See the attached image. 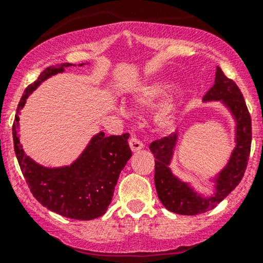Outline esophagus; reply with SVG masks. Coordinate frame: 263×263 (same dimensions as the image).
Wrapping results in <instances>:
<instances>
[{
  "mask_svg": "<svg viewBox=\"0 0 263 263\" xmlns=\"http://www.w3.org/2000/svg\"><path fill=\"white\" fill-rule=\"evenodd\" d=\"M129 146H131L132 151L141 150L144 147V142L140 141L136 136H131V139H129Z\"/></svg>",
  "mask_w": 263,
  "mask_h": 263,
  "instance_id": "1",
  "label": "esophagus"
}]
</instances>
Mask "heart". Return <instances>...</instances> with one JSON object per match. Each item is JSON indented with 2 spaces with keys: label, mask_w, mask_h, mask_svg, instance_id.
<instances>
[{
  "label": "heart",
  "mask_w": 263,
  "mask_h": 263,
  "mask_svg": "<svg viewBox=\"0 0 263 263\" xmlns=\"http://www.w3.org/2000/svg\"><path fill=\"white\" fill-rule=\"evenodd\" d=\"M171 85L165 82L160 84H154L151 86L145 87L141 92L136 97V104L142 108H151L160 104L168 95ZM156 124L161 129H169L173 127L174 121H176V115L172 108H164L156 115Z\"/></svg>",
  "instance_id": "heart-1"
}]
</instances>
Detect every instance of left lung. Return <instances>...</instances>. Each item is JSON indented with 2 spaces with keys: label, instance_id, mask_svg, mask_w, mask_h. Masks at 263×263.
<instances>
[{
  "label": "left lung",
  "instance_id": "8db88e82",
  "mask_svg": "<svg viewBox=\"0 0 263 263\" xmlns=\"http://www.w3.org/2000/svg\"><path fill=\"white\" fill-rule=\"evenodd\" d=\"M203 100H222L237 121V146L233 151L228 165L216 178V193L213 197L203 198L187 183L179 181L169 169L177 135L155 140L150 150L155 158V187L159 200L169 211L181 215H197L211 210L221 202L242 181L248 164L252 142L251 115L242 91L232 79L227 78L220 67H216L215 84L203 95Z\"/></svg>",
  "mask_w": 263,
  "mask_h": 263
}]
</instances>
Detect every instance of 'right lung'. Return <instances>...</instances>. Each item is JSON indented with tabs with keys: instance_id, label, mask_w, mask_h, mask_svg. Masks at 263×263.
<instances>
[{
	"instance_id": "right-lung-1",
	"label": "right lung",
	"mask_w": 263,
	"mask_h": 263,
	"mask_svg": "<svg viewBox=\"0 0 263 263\" xmlns=\"http://www.w3.org/2000/svg\"><path fill=\"white\" fill-rule=\"evenodd\" d=\"M72 63L47 67L24 91L12 124L15 154L26 184L34 197L48 210L76 220H92L105 214L112 201L119 173L132 151L128 134L105 137L100 132L92 137L80 158L63 168H44L25 155L18 140V112L29 94L49 76L62 72Z\"/></svg>"
}]
</instances>
